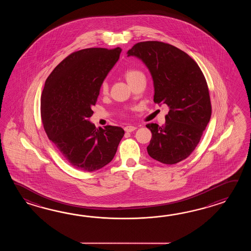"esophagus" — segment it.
Listing matches in <instances>:
<instances>
[{
	"mask_svg": "<svg viewBox=\"0 0 251 251\" xmlns=\"http://www.w3.org/2000/svg\"><path fill=\"white\" fill-rule=\"evenodd\" d=\"M124 129H125V131H126V132L131 133V132L134 131V130L136 129V127H135V126H126Z\"/></svg>",
	"mask_w": 251,
	"mask_h": 251,
	"instance_id": "esophagus-1",
	"label": "esophagus"
}]
</instances>
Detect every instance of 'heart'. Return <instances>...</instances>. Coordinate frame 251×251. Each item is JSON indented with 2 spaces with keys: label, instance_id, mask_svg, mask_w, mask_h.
I'll list each match as a JSON object with an SVG mask.
<instances>
[{
  "label": "heart",
  "instance_id": "heart-1",
  "mask_svg": "<svg viewBox=\"0 0 251 251\" xmlns=\"http://www.w3.org/2000/svg\"><path fill=\"white\" fill-rule=\"evenodd\" d=\"M124 76H125L126 80H127V82L130 85H132L133 82H135L140 78L144 77V74L141 71L136 69L126 70L125 73H124ZM100 91H101L103 94H106L108 91V83L106 80H104L102 82L101 86H100Z\"/></svg>",
  "mask_w": 251,
  "mask_h": 251
}]
</instances>
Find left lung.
I'll list each match as a JSON object with an SVG mask.
<instances>
[{
	"label": "left lung",
	"instance_id": "1",
	"mask_svg": "<svg viewBox=\"0 0 251 251\" xmlns=\"http://www.w3.org/2000/svg\"><path fill=\"white\" fill-rule=\"evenodd\" d=\"M150 70L156 104L170 111L164 126L147 124L151 139L148 154L164 164H176L196 149L212 114L208 86L194 59L180 49L160 41H144L128 50Z\"/></svg>",
	"mask_w": 251,
	"mask_h": 251
}]
</instances>
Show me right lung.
<instances>
[{
  "label": "right lung",
  "mask_w": 251,
  "mask_h": 251,
  "mask_svg": "<svg viewBox=\"0 0 251 251\" xmlns=\"http://www.w3.org/2000/svg\"><path fill=\"white\" fill-rule=\"evenodd\" d=\"M120 48H92L69 54L53 70L41 96V118L49 140L75 169L95 171L108 164L125 131L95 127L93 114L100 86L118 62Z\"/></svg>",
  "instance_id": "add662e5"
}]
</instances>
